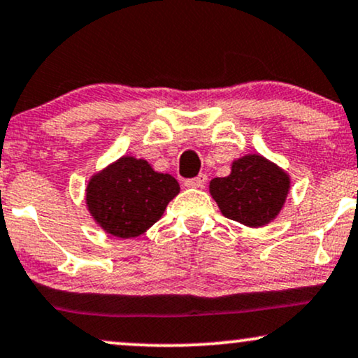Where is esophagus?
<instances>
[{"label": "esophagus", "instance_id": "1", "mask_svg": "<svg viewBox=\"0 0 358 358\" xmlns=\"http://www.w3.org/2000/svg\"><path fill=\"white\" fill-rule=\"evenodd\" d=\"M206 180H208V176L205 173H200L195 178H190V180H185V185L190 188H203L206 185Z\"/></svg>", "mask_w": 358, "mask_h": 358}]
</instances>
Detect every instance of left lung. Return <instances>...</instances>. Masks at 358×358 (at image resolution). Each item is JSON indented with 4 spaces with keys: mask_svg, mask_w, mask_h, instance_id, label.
<instances>
[{
    "mask_svg": "<svg viewBox=\"0 0 358 358\" xmlns=\"http://www.w3.org/2000/svg\"><path fill=\"white\" fill-rule=\"evenodd\" d=\"M290 187L287 173L260 155H248L231 173L210 182V193L222 213L248 227H264L282 210Z\"/></svg>",
    "mask_w": 358,
    "mask_h": 358,
    "instance_id": "obj_1",
    "label": "left lung"
}]
</instances>
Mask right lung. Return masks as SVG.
<instances>
[{
    "instance_id": "obj_1",
    "label": "right lung",
    "mask_w": 358,
    "mask_h": 358,
    "mask_svg": "<svg viewBox=\"0 0 358 358\" xmlns=\"http://www.w3.org/2000/svg\"><path fill=\"white\" fill-rule=\"evenodd\" d=\"M178 192L171 175L158 173L145 160L123 157L93 176L86 203L108 234L131 238L148 230Z\"/></svg>"
}]
</instances>
